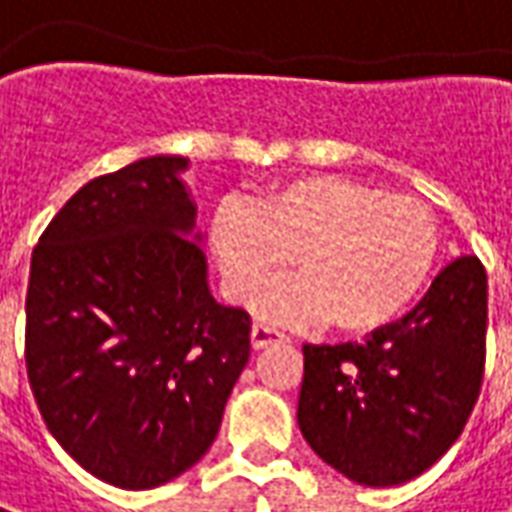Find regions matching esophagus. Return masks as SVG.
I'll use <instances>...</instances> for the list:
<instances>
[{"label":"esophagus","mask_w":512,"mask_h":512,"mask_svg":"<svg viewBox=\"0 0 512 512\" xmlns=\"http://www.w3.org/2000/svg\"><path fill=\"white\" fill-rule=\"evenodd\" d=\"M284 340H287V334L278 331L276 326H267V323H253V329H250V343L256 351L273 343H284Z\"/></svg>","instance_id":"obj_1"}]
</instances>
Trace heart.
I'll list each match as a JSON object with an SVG mask.
<instances>
[{
	"mask_svg": "<svg viewBox=\"0 0 512 512\" xmlns=\"http://www.w3.org/2000/svg\"><path fill=\"white\" fill-rule=\"evenodd\" d=\"M440 225L424 203L340 175L276 183L222 206L211 245L225 287L250 301L292 259L303 278L264 292L259 309L284 323H326L343 334L390 326L424 292L440 259Z\"/></svg>",
	"mask_w": 512,
	"mask_h": 512,
	"instance_id": "b5f03b06",
	"label": "heart"
}]
</instances>
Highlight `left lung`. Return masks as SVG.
<instances>
[{"mask_svg":"<svg viewBox=\"0 0 512 512\" xmlns=\"http://www.w3.org/2000/svg\"><path fill=\"white\" fill-rule=\"evenodd\" d=\"M488 276L446 264L421 303L365 343L303 345L298 426L320 460L370 488L424 474L460 438L485 373Z\"/></svg>","mask_w":512,"mask_h":512,"instance_id":"1","label":"left lung"}]
</instances>
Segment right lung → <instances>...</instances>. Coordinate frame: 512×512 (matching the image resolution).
Instances as JSON below:
<instances>
[{
  "instance_id": "add662e5",
  "label": "right lung",
  "mask_w": 512,
  "mask_h": 512,
  "mask_svg": "<svg viewBox=\"0 0 512 512\" xmlns=\"http://www.w3.org/2000/svg\"><path fill=\"white\" fill-rule=\"evenodd\" d=\"M189 161L88 181L33 250L24 359L52 438L108 485L147 491L209 451L250 357V315L214 301Z\"/></svg>"
}]
</instances>
